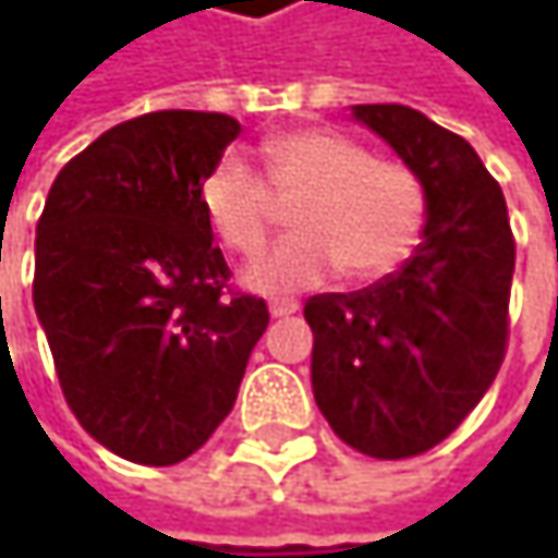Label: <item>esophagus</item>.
<instances>
[{
  "mask_svg": "<svg viewBox=\"0 0 558 558\" xmlns=\"http://www.w3.org/2000/svg\"><path fill=\"white\" fill-rule=\"evenodd\" d=\"M290 313H296V303H293V300H275V303H271V316H275V319L290 316Z\"/></svg>",
  "mask_w": 558,
  "mask_h": 558,
  "instance_id": "1",
  "label": "esophagus"
}]
</instances>
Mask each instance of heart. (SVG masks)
<instances>
[{
	"label": "heart",
	"mask_w": 558,
	"mask_h": 558,
	"mask_svg": "<svg viewBox=\"0 0 558 558\" xmlns=\"http://www.w3.org/2000/svg\"><path fill=\"white\" fill-rule=\"evenodd\" d=\"M262 177L226 155L199 180V209L219 242L255 255L290 203L293 235L248 265L258 293H293L332 278L390 275L416 248L426 222V186L407 161L372 155L332 129H293L262 142Z\"/></svg>",
	"instance_id": "heart-1"
}]
</instances>
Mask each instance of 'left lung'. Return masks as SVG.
<instances>
[{"label":"left lung","mask_w":558,"mask_h":558,"mask_svg":"<svg viewBox=\"0 0 558 558\" xmlns=\"http://www.w3.org/2000/svg\"><path fill=\"white\" fill-rule=\"evenodd\" d=\"M355 119L420 173L429 216L393 275L306 300L313 393L345 446L410 459L459 429L498 378L517 248L501 186L462 135L400 102L355 106Z\"/></svg>","instance_id":"8db88e82"}]
</instances>
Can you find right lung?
I'll list each match as a JSON object with an SVG mask.
<instances>
[{
	"label": "right lung",
	"mask_w": 558,
	"mask_h": 558,
	"mask_svg": "<svg viewBox=\"0 0 558 558\" xmlns=\"http://www.w3.org/2000/svg\"><path fill=\"white\" fill-rule=\"evenodd\" d=\"M242 125L148 112L102 132L51 183L35 313L80 426L138 465H177L229 416L268 303L235 290L199 180Z\"/></svg>",
	"instance_id": "obj_1"
}]
</instances>
